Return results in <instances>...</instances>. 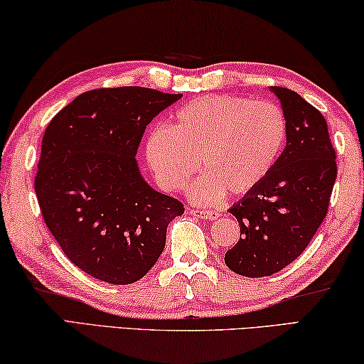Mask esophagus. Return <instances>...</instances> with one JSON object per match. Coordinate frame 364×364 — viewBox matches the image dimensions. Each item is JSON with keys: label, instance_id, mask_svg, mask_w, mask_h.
<instances>
[{"label": "esophagus", "instance_id": "1", "mask_svg": "<svg viewBox=\"0 0 364 364\" xmlns=\"http://www.w3.org/2000/svg\"><path fill=\"white\" fill-rule=\"evenodd\" d=\"M193 215H196V218L200 219H206V220H215L220 215V213L218 211H213V209H192Z\"/></svg>", "mask_w": 364, "mask_h": 364}]
</instances>
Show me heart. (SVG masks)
I'll use <instances>...</instances> for the list:
<instances>
[{"label": "heart", "instance_id": "b5f03b06", "mask_svg": "<svg viewBox=\"0 0 364 364\" xmlns=\"http://www.w3.org/2000/svg\"><path fill=\"white\" fill-rule=\"evenodd\" d=\"M286 132L284 113L273 102L205 95L178 108L172 129L156 126L145 155L169 192L186 187L201 164L206 174L190 187V196L211 203L225 190L245 195L256 188L275 166Z\"/></svg>", "mask_w": 364, "mask_h": 364}]
</instances>
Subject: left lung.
Wrapping results in <instances>:
<instances>
[{"label": "left lung", "instance_id": "1", "mask_svg": "<svg viewBox=\"0 0 364 364\" xmlns=\"http://www.w3.org/2000/svg\"><path fill=\"white\" fill-rule=\"evenodd\" d=\"M270 91L286 117V146L264 181L230 208L241 233L225 264L250 278L270 277L301 256L326 218L337 177L323 114L288 87Z\"/></svg>", "mask_w": 364, "mask_h": 364}]
</instances>
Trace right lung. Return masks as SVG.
Instances as JSON below:
<instances>
[{"mask_svg": "<svg viewBox=\"0 0 364 364\" xmlns=\"http://www.w3.org/2000/svg\"><path fill=\"white\" fill-rule=\"evenodd\" d=\"M182 94L124 86L82 92L50 119L35 192L46 227L72 262L110 284L144 278L183 205L144 181L146 124Z\"/></svg>", "mask_w": 364, "mask_h": 364, "instance_id": "obj_1", "label": "right lung"}]
</instances>
